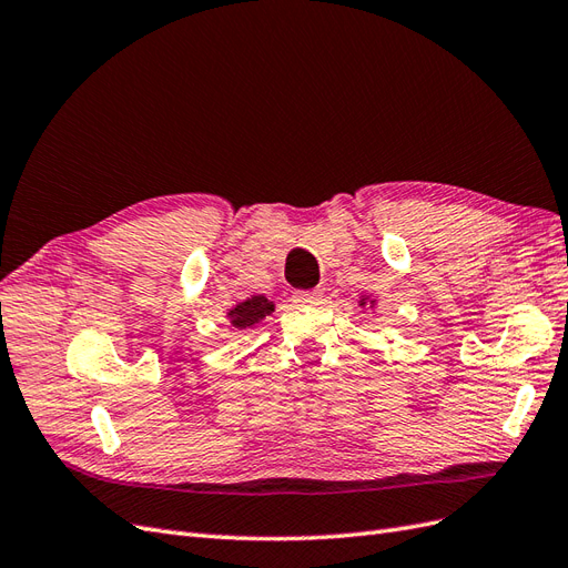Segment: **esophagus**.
Returning a JSON list of instances; mask_svg holds the SVG:
<instances>
[{
    "label": "esophagus",
    "instance_id": "34e87169",
    "mask_svg": "<svg viewBox=\"0 0 568 568\" xmlns=\"http://www.w3.org/2000/svg\"><path fill=\"white\" fill-rule=\"evenodd\" d=\"M322 296L320 288H311V291H294V301L296 303H303V305H313L317 303Z\"/></svg>",
    "mask_w": 568,
    "mask_h": 568
}]
</instances>
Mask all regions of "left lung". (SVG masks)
<instances>
[{
    "instance_id": "left-lung-1",
    "label": "left lung",
    "mask_w": 568,
    "mask_h": 568,
    "mask_svg": "<svg viewBox=\"0 0 568 568\" xmlns=\"http://www.w3.org/2000/svg\"><path fill=\"white\" fill-rule=\"evenodd\" d=\"M372 303H374V301H372ZM359 305H365V298H363V301H359Z\"/></svg>"
}]
</instances>
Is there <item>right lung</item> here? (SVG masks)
<instances>
[{
	"label": "right lung",
	"mask_w": 568,
	"mask_h": 568,
	"mask_svg": "<svg viewBox=\"0 0 568 568\" xmlns=\"http://www.w3.org/2000/svg\"><path fill=\"white\" fill-rule=\"evenodd\" d=\"M270 313H274L272 301H267L265 296H251L248 301L234 305L227 315L232 320V326H236V329H246V326L265 320Z\"/></svg>",
	"instance_id": "obj_1"
}]
</instances>
